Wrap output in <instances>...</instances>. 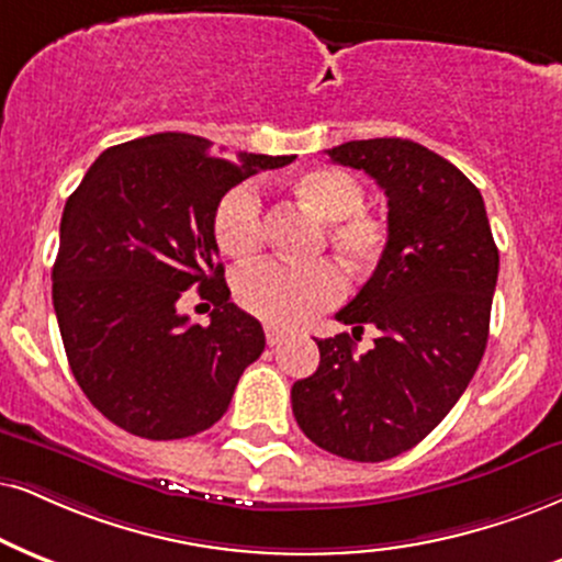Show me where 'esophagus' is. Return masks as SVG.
I'll return each instance as SVG.
<instances>
[{
	"instance_id": "34e87169",
	"label": "esophagus",
	"mask_w": 562,
	"mask_h": 562,
	"mask_svg": "<svg viewBox=\"0 0 562 562\" xmlns=\"http://www.w3.org/2000/svg\"><path fill=\"white\" fill-rule=\"evenodd\" d=\"M283 338H286V334H283V330H279V328H266V341H268V346L281 344Z\"/></svg>"
}]
</instances>
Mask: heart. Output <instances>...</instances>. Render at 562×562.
Masks as SVG:
<instances>
[{
    "label": "heart",
    "instance_id": "b5f03b06",
    "mask_svg": "<svg viewBox=\"0 0 562 562\" xmlns=\"http://www.w3.org/2000/svg\"><path fill=\"white\" fill-rule=\"evenodd\" d=\"M294 198L323 221V237L336 260L355 279H364L383 262L391 247V226L385 218L364 211V187L349 171L317 166L292 184ZM213 239L228 258L247 260L260 252L266 239V213L255 184H237L224 192L213 207ZM346 281L334 262L317 260L307 266L286 262H252L232 279L234 300L249 315L273 328H296L344 296Z\"/></svg>",
    "mask_w": 562,
    "mask_h": 562
}]
</instances>
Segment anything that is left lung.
<instances>
[{
  "mask_svg": "<svg viewBox=\"0 0 562 562\" xmlns=\"http://www.w3.org/2000/svg\"><path fill=\"white\" fill-rule=\"evenodd\" d=\"M362 169L387 198L391 247L336 321L375 346L355 355L349 334L315 338L321 364L296 380V425L349 461L393 459L425 440L456 406L482 362L497 255L480 190L446 158L401 137L325 150Z\"/></svg>",
  "mask_w": 562,
  "mask_h": 562,
  "instance_id": "obj_1",
  "label": "left lung"
}]
</instances>
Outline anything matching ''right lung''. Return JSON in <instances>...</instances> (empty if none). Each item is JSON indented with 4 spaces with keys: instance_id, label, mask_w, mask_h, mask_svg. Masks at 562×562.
<instances>
[{
    "instance_id": "add662e5",
    "label": "right lung",
    "mask_w": 562,
    "mask_h": 562,
    "mask_svg": "<svg viewBox=\"0 0 562 562\" xmlns=\"http://www.w3.org/2000/svg\"><path fill=\"white\" fill-rule=\"evenodd\" d=\"M294 156L224 158L211 140L158 133L95 158L61 213L52 300L69 370L109 422L137 438L179 440L224 417L262 325L228 302L213 207L260 169ZM214 302L190 324L187 288Z\"/></svg>"
}]
</instances>
